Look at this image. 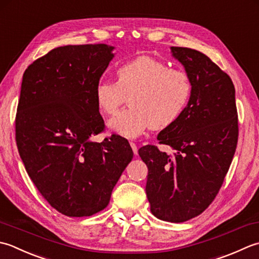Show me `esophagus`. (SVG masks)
Instances as JSON below:
<instances>
[{
	"instance_id": "obj_1",
	"label": "esophagus",
	"mask_w": 259,
	"mask_h": 259,
	"mask_svg": "<svg viewBox=\"0 0 259 259\" xmlns=\"http://www.w3.org/2000/svg\"><path fill=\"white\" fill-rule=\"evenodd\" d=\"M131 147H132V150H133V153L135 155H137V153H139V151H137V146H136V144L134 143V142H131Z\"/></svg>"
}]
</instances>
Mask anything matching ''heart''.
<instances>
[{"instance_id":"b5f03b06","label":"heart","mask_w":259,"mask_h":259,"mask_svg":"<svg viewBox=\"0 0 259 259\" xmlns=\"http://www.w3.org/2000/svg\"><path fill=\"white\" fill-rule=\"evenodd\" d=\"M192 93L189 73L166 62L142 56L116 70V82L100 80L95 88L98 108L113 115L128 96L130 107L108 120V127L127 139L152 126L162 130L180 117Z\"/></svg>"}]
</instances>
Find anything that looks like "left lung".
I'll return each mask as SVG.
<instances>
[{"mask_svg": "<svg viewBox=\"0 0 259 259\" xmlns=\"http://www.w3.org/2000/svg\"><path fill=\"white\" fill-rule=\"evenodd\" d=\"M192 82L182 115L157 135L160 144L139 150L147 165L146 196L151 212L170 223L197 217L217 196L238 142L235 86L230 77L202 52L171 47Z\"/></svg>", "mask_w": 259, "mask_h": 259, "instance_id": "obj_1", "label": "left lung"}]
</instances>
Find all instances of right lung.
<instances>
[{
  "instance_id": "right-lung-1",
  "label": "right lung",
  "mask_w": 259,
  "mask_h": 259,
  "mask_svg": "<svg viewBox=\"0 0 259 259\" xmlns=\"http://www.w3.org/2000/svg\"><path fill=\"white\" fill-rule=\"evenodd\" d=\"M113 50L104 44L58 47L23 73L15 117L20 156L42 197L68 217L106 208L133 159L122 136L92 140L105 128L95 88Z\"/></svg>"
}]
</instances>
